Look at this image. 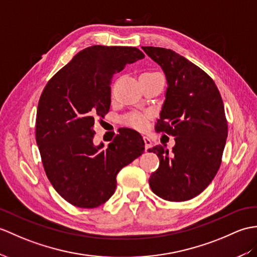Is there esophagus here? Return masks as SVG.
Returning a JSON list of instances; mask_svg holds the SVG:
<instances>
[{
	"label": "esophagus",
	"mask_w": 257,
	"mask_h": 257,
	"mask_svg": "<svg viewBox=\"0 0 257 257\" xmlns=\"http://www.w3.org/2000/svg\"><path fill=\"white\" fill-rule=\"evenodd\" d=\"M143 141H145L146 150H148V149H150V148H151V146H152V142H151V139L149 138V137H143Z\"/></svg>",
	"instance_id": "obj_1"
}]
</instances>
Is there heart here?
Listing matches in <instances>:
<instances>
[{
    "instance_id": "heart-1",
    "label": "heart",
    "mask_w": 257,
    "mask_h": 257,
    "mask_svg": "<svg viewBox=\"0 0 257 257\" xmlns=\"http://www.w3.org/2000/svg\"><path fill=\"white\" fill-rule=\"evenodd\" d=\"M146 73H152V72H146ZM128 123L131 127L142 130L147 127V117L141 116V115L133 116L128 119Z\"/></svg>"
}]
</instances>
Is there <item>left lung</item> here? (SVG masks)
I'll return each mask as SVG.
<instances>
[{"label":"left lung","instance_id":"1","mask_svg":"<svg viewBox=\"0 0 257 257\" xmlns=\"http://www.w3.org/2000/svg\"><path fill=\"white\" fill-rule=\"evenodd\" d=\"M142 49L162 68L168 81L156 129L175 137L170 152L162 146L149 149L160 160L149 184L165 200H189L211 183L221 164L228 137L221 95L205 71L175 51Z\"/></svg>","mask_w":257,"mask_h":257}]
</instances>
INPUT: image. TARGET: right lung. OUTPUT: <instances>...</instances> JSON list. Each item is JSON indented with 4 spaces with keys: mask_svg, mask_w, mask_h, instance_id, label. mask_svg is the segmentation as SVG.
I'll use <instances>...</instances> for the list:
<instances>
[{
    "mask_svg": "<svg viewBox=\"0 0 257 257\" xmlns=\"http://www.w3.org/2000/svg\"><path fill=\"white\" fill-rule=\"evenodd\" d=\"M143 58L135 47L85 48L41 93L36 118L41 161L53 188L75 207L95 208L108 200L119 171L145 151L142 137L131 129L106 149L93 143L95 118L109 110L112 76Z\"/></svg>",
    "mask_w": 257,
    "mask_h": 257,
    "instance_id": "right-lung-1",
    "label": "right lung"
}]
</instances>
